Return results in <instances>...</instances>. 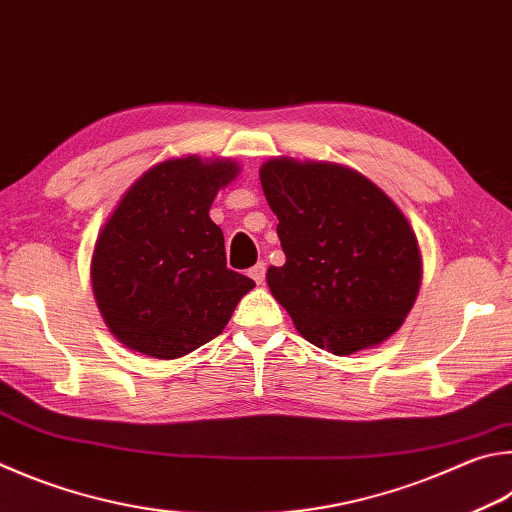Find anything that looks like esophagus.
Segmentation results:
<instances>
[{"label":"esophagus","instance_id":"obj_1","mask_svg":"<svg viewBox=\"0 0 512 512\" xmlns=\"http://www.w3.org/2000/svg\"><path fill=\"white\" fill-rule=\"evenodd\" d=\"M248 275L253 277L255 284H264V277H266V264H264V262H257L253 268H250Z\"/></svg>","mask_w":512,"mask_h":512}]
</instances>
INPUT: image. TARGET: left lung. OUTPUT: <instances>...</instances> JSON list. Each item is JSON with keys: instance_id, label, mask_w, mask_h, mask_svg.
<instances>
[{"instance_id": "1", "label": "left lung", "mask_w": 512, "mask_h": 512, "mask_svg": "<svg viewBox=\"0 0 512 512\" xmlns=\"http://www.w3.org/2000/svg\"><path fill=\"white\" fill-rule=\"evenodd\" d=\"M259 181L286 255L266 282L300 336L333 356L383 345L412 311L423 277L401 208L338 163L277 156L259 167Z\"/></svg>"}]
</instances>
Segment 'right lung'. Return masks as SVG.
I'll use <instances>...</instances> for the list:
<instances>
[{"instance_id": "right-lung-1", "label": "right lung", "mask_w": 512, "mask_h": 512, "mask_svg": "<svg viewBox=\"0 0 512 512\" xmlns=\"http://www.w3.org/2000/svg\"><path fill=\"white\" fill-rule=\"evenodd\" d=\"M239 172L230 159H167L111 210L91 255V288L127 349L159 360L188 356L217 338L253 291L250 277L226 266L224 232L210 219L217 192Z\"/></svg>"}]
</instances>
